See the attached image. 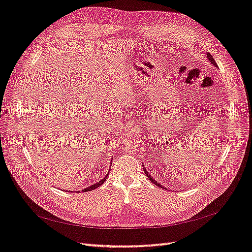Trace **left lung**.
Returning <instances> with one entry per match:
<instances>
[{
	"instance_id": "1",
	"label": "left lung",
	"mask_w": 252,
	"mask_h": 252,
	"mask_svg": "<svg viewBox=\"0 0 252 252\" xmlns=\"http://www.w3.org/2000/svg\"><path fill=\"white\" fill-rule=\"evenodd\" d=\"M207 58H208V60L210 61V63H212L214 66H217V64H216V63H215V60H214V58H213V56L212 55H211V54L210 53H207ZM143 168H144V172H145V174H146V176L148 177V179L149 180H151L153 183H155V185L156 186H157V187H159V188H162V189H165L164 187H163L162 185H160V183L159 182H157V181H156L154 178H152V176L151 175H149L148 174V172H147V169L144 167V165H143Z\"/></svg>"
}]
</instances>
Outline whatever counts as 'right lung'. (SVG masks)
Wrapping results in <instances>:
<instances>
[{
  "mask_svg": "<svg viewBox=\"0 0 252 252\" xmlns=\"http://www.w3.org/2000/svg\"><path fill=\"white\" fill-rule=\"evenodd\" d=\"M109 172H110V169L109 171H108V173L106 174V176L104 177L103 179L101 180H99L98 182H96V183H94V185H92V186H90V187H88V188H86V189H83V192H88V191H92V189H96V188H98V187H100L101 185H103V183L106 181V179H107V176L109 175Z\"/></svg>",
  "mask_w": 252,
  "mask_h": 252,
  "instance_id": "right-lung-1",
  "label": "right lung"
}]
</instances>
